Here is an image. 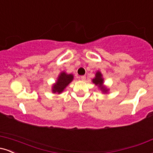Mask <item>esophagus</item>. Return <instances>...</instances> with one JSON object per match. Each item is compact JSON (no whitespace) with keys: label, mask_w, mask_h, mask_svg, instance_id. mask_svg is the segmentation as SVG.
Wrapping results in <instances>:
<instances>
[{"label":"esophagus","mask_w":153,"mask_h":153,"mask_svg":"<svg viewBox=\"0 0 153 153\" xmlns=\"http://www.w3.org/2000/svg\"><path fill=\"white\" fill-rule=\"evenodd\" d=\"M80 79H81L82 80H85V78H86V77L85 76V75H82V76H80Z\"/></svg>","instance_id":"1"}]
</instances>
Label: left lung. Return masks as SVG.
Instances as JSON below:
<instances>
[{
	"instance_id": "obj_1",
	"label": "left lung",
	"mask_w": 153,
	"mask_h": 153,
	"mask_svg": "<svg viewBox=\"0 0 153 153\" xmlns=\"http://www.w3.org/2000/svg\"><path fill=\"white\" fill-rule=\"evenodd\" d=\"M92 82H94L96 86L100 89V91L103 93V94H107L108 93L109 89L104 85V79L103 78V75L101 72L98 71L95 74L94 78L92 79Z\"/></svg>"
}]
</instances>
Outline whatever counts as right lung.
I'll return each mask as SVG.
<instances>
[{
    "label": "right lung",
    "instance_id": "1",
    "mask_svg": "<svg viewBox=\"0 0 153 153\" xmlns=\"http://www.w3.org/2000/svg\"><path fill=\"white\" fill-rule=\"evenodd\" d=\"M73 78H74V75L72 73L68 74L65 71L61 72L57 77V80L52 85V92L53 94H62L66 87L73 81Z\"/></svg>",
    "mask_w": 153,
    "mask_h": 153
}]
</instances>
